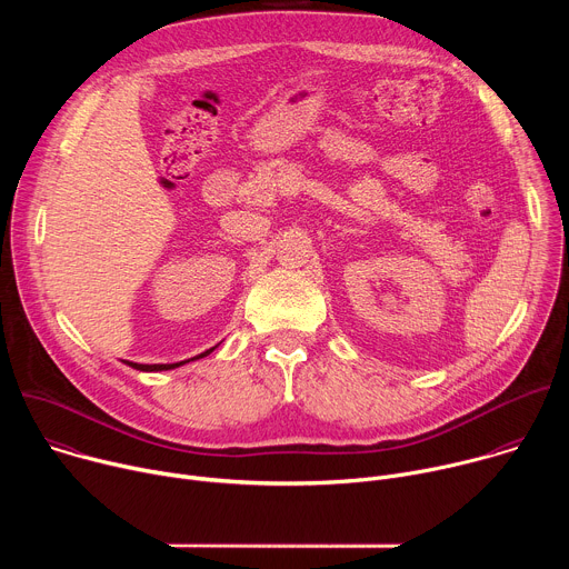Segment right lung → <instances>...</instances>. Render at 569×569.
Instances as JSON below:
<instances>
[{"label": "right lung", "mask_w": 569, "mask_h": 569, "mask_svg": "<svg viewBox=\"0 0 569 569\" xmlns=\"http://www.w3.org/2000/svg\"><path fill=\"white\" fill-rule=\"evenodd\" d=\"M216 349V347H213ZM213 349H209V351H213ZM209 351H204V353H200V356H196V358H191V360H198V358H204V356H209ZM126 365H130L132 369H139V371H169V369H176V367H180V365H187L189 360H182V362H173V365H137V362H128V360H123Z\"/></svg>", "instance_id": "add662e5"}]
</instances>
